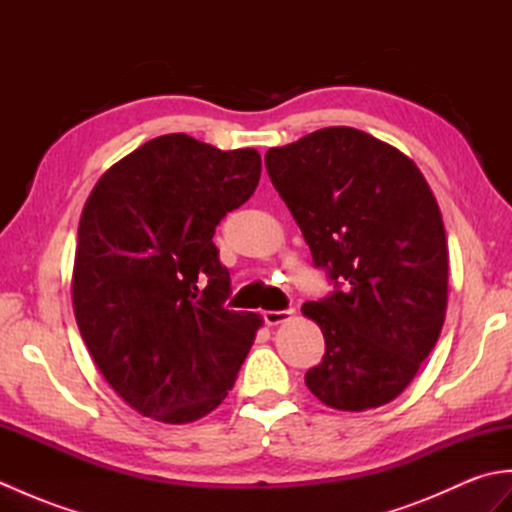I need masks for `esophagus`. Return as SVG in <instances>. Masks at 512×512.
<instances>
[{
    "mask_svg": "<svg viewBox=\"0 0 512 512\" xmlns=\"http://www.w3.org/2000/svg\"><path fill=\"white\" fill-rule=\"evenodd\" d=\"M262 317L268 325H279L292 317V310H266Z\"/></svg>",
    "mask_w": 512,
    "mask_h": 512,
    "instance_id": "34e87169",
    "label": "esophagus"
}]
</instances>
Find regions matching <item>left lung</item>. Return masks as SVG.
<instances>
[{
  "mask_svg": "<svg viewBox=\"0 0 512 512\" xmlns=\"http://www.w3.org/2000/svg\"><path fill=\"white\" fill-rule=\"evenodd\" d=\"M266 169L314 266L334 281L301 308L325 339L308 389L339 411L387 405L436 347L447 314V235L427 180L402 151L354 127L268 149Z\"/></svg>",
  "mask_w": 512,
  "mask_h": 512,
  "instance_id": "left-lung-1",
  "label": "left lung"
}]
</instances>
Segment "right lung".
Masks as SVG:
<instances>
[{
    "label": "right lung",
    "instance_id": "right-lung-1",
    "mask_svg": "<svg viewBox=\"0 0 512 512\" xmlns=\"http://www.w3.org/2000/svg\"><path fill=\"white\" fill-rule=\"evenodd\" d=\"M259 173L255 149L167 134L107 169L83 206L76 325L107 383L147 418L211 413L255 341L259 314L224 308L231 277L213 235Z\"/></svg>",
    "mask_w": 512,
    "mask_h": 512
}]
</instances>
